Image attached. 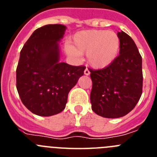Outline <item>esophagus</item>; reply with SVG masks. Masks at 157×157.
I'll list each match as a JSON object with an SVG mask.
<instances>
[{
  "label": "esophagus",
  "instance_id": "obj_1",
  "mask_svg": "<svg viewBox=\"0 0 157 157\" xmlns=\"http://www.w3.org/2000/svg\"><path fill=\"white\" fill-rule=\"evenodd\" d=\"M84 74H85L86 75H89L90 74V71H89L88 68L85 69V71H84Z\"/></svg>",
  "mask_w": 157,
  "mask_h": 157
}]
</instances>
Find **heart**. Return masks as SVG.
<instances>
[{
    "instance_id": "b5f03b06",
    "label": "heart",
    "mask_w": 157,
    "mask_h": 157,
    "mask_svg": "<svg viewBox=\"0 0 157 157\" xmlns=\"http://www.w3.org/2000/svg\"><path fill=\"white\" fill-rule=\"evenodd\" d=\"M121 41L116 32L105 30H86L73 36L66 48V52L78 59L80 54L86 53L89 64L95 69H102L112 64L120 53Z\"/></svg>"
}]
</instances>
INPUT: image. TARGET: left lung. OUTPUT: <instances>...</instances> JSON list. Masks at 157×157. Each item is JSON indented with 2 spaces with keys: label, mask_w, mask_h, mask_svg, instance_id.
Returning a JSON list of instances; mask_svg holds the SVG:
<instances>
[{
  "label": "left lung",
  "mask_w": 157,
  "mask_h": 157,
  "mask_svg": "<svg viewBox=\"0 0 157 157\" xmlns=\"http://www.w3.org/2000/svg\"><path fill=\"white\" fill-rule=\"evenodd\" d=\"M121 41L120 55L101 70L90 69L92 110L105 118H120L134 109L142 93V59L133 39L118 32Z\"/></svg>",
  "instance_id": "1"
}]
</instances>
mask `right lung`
Segmentation results:
<instances>
[{
	"label": "right lung",
	"instance_id": "add662e5",
	"mask_svg": "<svg viewBox=\"0 0 157 157\" xmlns=\"http://www.w3.org/2000/svg\"><path fill=\"white\" fill-rule=\"evenodd\" d=\"M67 27L49 24L33 32L20 52L16 88L32 113L51 116L66 107L69 92L84 74L86 67L60 62L59 42Z\"/></svg>",
	"mask_w": 157,
	"mask_h": 157
}]
</instances>
